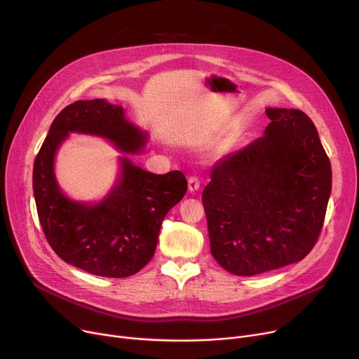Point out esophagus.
Here are the masks:
<instances>
[{"label":"esophagus","instance_id":"esophagus-1","mask_svg":"<svg viewBox=\"0 0 359 359\" xmlns=\"http://www.w3.org/2000/svg\"><path fill=\"white\" fill-rule=\"evenodd\" d=\"M187 187H189L191 192L198 191L199 187H201V180L196 176H191L189 180H187Z\"/></svg>","mask_w":359,"mask_h":359}]
</instances>
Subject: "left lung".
<instances>
[{
    "label": "left lung",
    "instance_id": "8db88e82",
    "mask_svg": "<svg viewBox=\"0 0 359 359\" xmlns=\"http://www.w3.org/2000/svg\"><path fill=\"white\" fill-rule=\"evenodd\" d=\"M265 135L221 158L202 194L211 253L234 275L303 260L323 229L332 167L313 121L266 109Z\"/></svg>",
    "mask_w": 359,
    "mask_h": 359
}]
</instances>
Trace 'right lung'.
I'll use <instances>...</instances> for the list:
<instances>
[{"label":"right lung","instance_id":"obj_1","mask_svg":"<svg viewBox=\"0 0 359 359\" xmlns=\"http://www.w3.org/2000/svg\"><path fill=\"white\" fill-rule=\"evenodd\" d=\"M68 132L102 135L125 153H140L147 135L104 99L79 100L50 125L33 165L37 215L52 250L69 265L106 278H126L153 259L161 222L187 191L179 170L154 175L122 160V177L97 205L72 202L53 176V157Z\"/></svg>","mask_w":359,"mask_h":359}]
</instances>
